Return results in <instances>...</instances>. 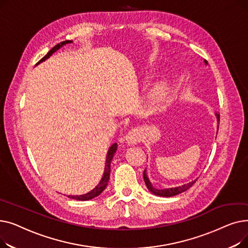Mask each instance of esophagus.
I'll use <instances>...</instances> for the list:
<instances>
[{
  "label": "esophagus",
  "instance_id": "obj_1",
  "mask_svg": "<svg viewBox=\"0 0 248 248\" xmlns=\"http://www.w3.org/2000/svg\"><path fill=\"white\" fill-rule=\"evenodd\" d=\"M141 139L140 133L139 129H132L131 132H128V134L125 137V140H127L128 144H137Z\"/></svg>",
  "mask_w": 248,
  "mask_h": 248
}]
</instances>
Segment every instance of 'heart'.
Returning <instances> with one entry per match:
<instances>
[{
	"mask_svg": "<svg viewBox=\"0 0 248 248\" xmlns=\"http://www.w3.org/2000/svg\"><path fill=\"white\" fill-rule=\"evenodd\" d=\"M166 93H167V85L165 83L161 82V83L155 85V87L154 89V97L155 99H161L165 96Z\"/></svg>",
	"mask_w": 248,
	"mask_h": 248,
	"instance_id": "b5f03b06",
	"label": "heart"
}]
</instances>
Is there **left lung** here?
I'll return each mask as SVG.
<instances>
[{"label":"left lung","mask_w":248,"mask_h":248,"mask_svg":"<svg viewBox=\"0 0 248 248\" xmlns=\"http://www.w3.org/2000/svg\"><path fill=\"white\" fill-rule=\"evenodd\" d=\"M205 63L207 64V61H205ZM216 116H217V122H218V124H219V122H220V113H216ZM219 127V125H218ZM142 176H144V180H145V183L147 185V188L155 195H157V196H161V197H172V196H175V195H178L180 193H183L185 191H187L190 187H192L195 182H196L197 180L195 181H192L190 182L189 184H185V185H182L180 187H176V188H170V189H157L152 186L150 180L148 179L147 175H146V171H144V173H142Z\"/></svg>","instance_id":"obj_1"}]
</instances>
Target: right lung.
I'll return each mask as SVG.
<instances>
[{"instance_id": "add662e5", "label": "right lung", "mask_w": 248, "mask_h": 248, "mask_svg": "<svg viewBox=\"0 0 248 248\" xmlns=\"http://www.w3.org/2000/svg\"><path fill=\"white\" fill-rule=\"evenodd\" d=\"M71 42H72V41L66 40V41H63V42H61V43L55 45V46H54L53 48H52V49L48 52V53H47L40 61H39L38 63H40V62L46 60L47 58H49V57H50L52 54H53L56 50H58L61 46H63V45H65V44H67V43H71ZM116 149H117V144L115 142V144H113V145L109 148V150H108V152L107 162H106V168H104V173H103L102 179L100 180L98 185H97L93 191H90V192H88V193H86V194H84V195H80V196H71V195H69V196H68L69 198L75 199V200H79V201L90 200V199H93V198L97 197L98 195H99L104 189H106V187H107V185H108V180H109V175H110V162H111V160H112V158H113V155H114Z\"/></svg>"}]
</instances>
